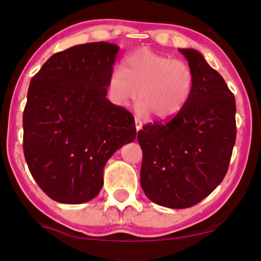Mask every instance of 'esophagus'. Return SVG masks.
<instances>
[{
	"label": "esophagus",
	"mask_w": 261,
	"mask_h": 261,
	"mask_svg": "<svg viewBox=\"0 0 261 261\" xmlns=\"http://www.w3.org/2000/svg\"><path fill=\"white\" fill-rule=\"evenodd\" d=\"M135 124H136V130L139 131L141 130V127H143V123H141V121L139 120V118H135Z\"/></svg>",
	"instance_id": "34e87169"
}]
</instances>
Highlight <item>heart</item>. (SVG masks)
I'll use <instances>...</instances> for the list:
<instances>
[{
    "label": "heart",
    "mask_w": 261,
    "mask_h": 261,
    "mask_svg": "<svg viewBox=\"0 0 261 261\" xmlns=\"http://www.w3.org/2000/svg\"><path fill=\"white\" fill-rule=\"evenodd\" d=\"M107 86L110 100L118 107H126L138 96L136 112L139 116L154 113L167 120L188 103L194 73L187 62L140 48L123 61L122 69L110 72Z\"/></svg>",
    "instance_id": "1"
}]
</instances>
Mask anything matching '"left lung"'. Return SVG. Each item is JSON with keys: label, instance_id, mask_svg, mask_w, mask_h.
I'll use <instances>...</instances> for the list:
<instances>
[{"label": "left lung", "instance_id": "obj_1", "mask_svg": "<svg viewBox=\"0 0 261 261\" xmlns=\"http://www.w3.org/2000/svg\"><path fill=\"white\" fill-rule=\"evenodd\" d=\"M194 73L188 103L166 123L138 131L140 184L149 200L188 208L208 196L227 174L236 139V101L201 53L179 48Z\"/></svg>", "mask_w": 261, "mask_h": 261}]
</instances>
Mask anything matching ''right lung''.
Returning a JSON list of instances; mask_svg holds the SVG:
<instances>
[{
	"mask_svg": "<svg viewBox=\"0 0 261 261\" xmlns=\"http://www.w3.org/2000/svg\"><path fill=\"white\" fill-rule=\"evenodd\" d=\"M120 47L100 41L56 53L32 78L23 114L24 155L53 200L98 196L110 156L136 138L132 115L107 99Z\"/></svg>",
	"mask_w": 261,
	"mask_h": 261,
	"instance_id": "add662e5",
	"label": "right lung"
}]
</instances>
